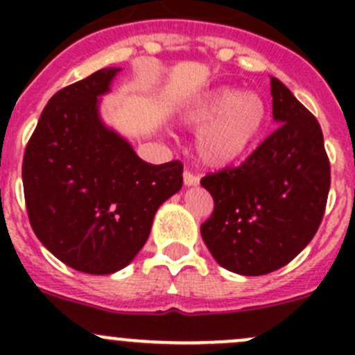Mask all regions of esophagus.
Listing matches in <instances>:
<instances>
[{
    "mask_svg": "<svg viewBox=\"0 0 355 355\" xmlns=\"http://www.w3.org/2000/svg\"><path fill=\"white\" fill-rule=\"evenodd\" d=\"M184 184L185 185H198L199 184V177L198 175L192 173L191 170L184 171Z\"/></svg>",
    "mask_w": 355,
    "mask_h": 355,
    "instance_id": "esophagus-1",
    "label": "esophagus"
}]
</instances>
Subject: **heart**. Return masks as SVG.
<instances>
[{"instance_id": "heart-1", "label": "heart", "mask_w": 355, "mask_h": 355, "mask_svg": "<svg viewBox=\"0 0 355 355\" xmlns=\"http://www.w3.org/2000/svg\"><path fill=\"white\" fill-rule=\"evenodd\" d=\"M192 128H202L196 141L204 164L228 166L257 144L268 121V105L259 94L221 87L202 96L184 114Z\"/></svg>"}]
</instances>
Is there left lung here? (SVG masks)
<instances>
[{
    "instance_id": "left-lung-1",
    "label": "left lung",
    "mask_w": 355,
    "mask_h": 355,
    "mask_svg": "<svg viewBox=\"0 0 355 355\" xmlns=\"http://www.w3.org/2000/svg\"><path fill=\"white\" fill-rule=\"evenodd\" d=\"M271 132L239 166L200 178L214 200L200 235L218 264L247 277L288 264L320 228L330 159L316 116L271 77Z\"/></svg>"
}]
</instances>
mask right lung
<instances>
[{
    "label": "right lung",
    "mask_w": 355,
    "mask_h": 355,
    "mask_svg": "<svg viewBox=\"0 0 355 355\" xmlns=\"http://www.w3.org/2000/svg\"><path fill=\"white\" fill-rule=\"evenodd\" d=\"M118 70L101 68L56 92L24 153L32 230L53 256L89 275L127 266L157 207L184 184L182 161L146 163L99 120L98 96Z\"/></svg>",
    "instance_id": "1"
}]
</instances>
